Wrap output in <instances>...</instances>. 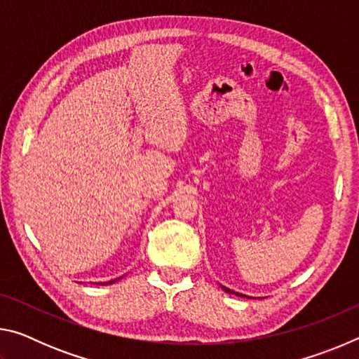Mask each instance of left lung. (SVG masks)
I'll return each mask as SVG.
<instances>
[{"mask_svg":"<svg viewBox=\"0 0 359 359\" xmlns=\"http://www.w3.org/2000/svg\"><path fill=\"white\" fill-rule=\"evenodd\" d=\"M224 291H226V293H234V291L233 290H229V288H224V287H222ZM234 294H239V293H234Z\"/></svg>","mask_w":359,"mask_h":359,"instance_id":"obj_1","label":"left lung"}]
</instances>
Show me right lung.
<instances>
[{
  "label": "right lung",
  "mask_w": 359,
  "mask_h": 359,
  "mask_svg": "<svg viewBox=\"0 0 359 359\" xmlns=\"http://www.w3.org/2000/svg\"><path fill=\"white\" fill-rule=\"evenodd\" d=\"M114 282H115V280H111V282H107V283H114ZM107 283H104V285H107Z\"/></svg>",
  "instance_id": "1"
}]
</instances>
